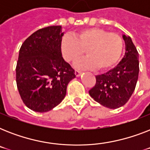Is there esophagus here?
<instances>
[{"mask_svg": "<svg viewBox=\"0 0 150 150\" xmlns=\"http://www.w3.org/2000/svg\"><path fill=\"white\" fill-rule=\"evenodd\" d=\"M75 75L77 76V77H79V76H80V75L82 74V72H81L80 71L75 70Z\"/></svg>", "mask_w": 150, "mask_h": 150, "instance_id": "1", "label": "esophagus"}]
</instances>
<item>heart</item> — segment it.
Segmentation results:
<instances>
[{"label":"heart","mask_w":150,"mask_h":150,"mask_svg":"<svg viewBox=\"0 0 150 150\" xmlns=\"http://www.w3.org/2000/svg\"><path fill=\"white\" fill-rule=\"evenodd\" d=\"M124 48L123 39L116 33L100 28L82 29L61 39V50L64 60L71 62L84 54L88 56L75 62L80 69L107 70L119 61Z\"/></svg>","instance_id":"obj_1"}]
</instances>
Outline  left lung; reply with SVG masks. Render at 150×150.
<instances>
[{
	"instance_id": "1",
	"label": "left lung",
	"mask_w": 150,
	"mask_h": 150,
	"mask_svg": "<svg viewBox=\"0 0 150 150\" xmlns=\"http://www.w3.org/2000/svg\"><path fill=\"white\" fill-rule=\"evenodd\" d=\"M125 54L117 65L96 76V85L89 91L92 98L102 106L116 109L125 104L135 89L139 71V53L130 36H122Z\"/></svg>"
}]
</instances>
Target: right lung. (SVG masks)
I'll return each instance as SVG.
<instances>
[{"label": "right lung", "mask_w": 150, "mask_h": 150, "mask_svg": "<svg viewBox=\"0 0 150 150\" xmlns=\"http://www.w3.org/2000/svg\"><path fill=\"white\" fill-rule=\"evenodd\" d=\"M61 25L40 29L24 41L16 66V83L22 101L36 112H47L65 97L75 70L64 60Z\"/></svg>", "instance_id": "right-lung-1"}]
</instances>
